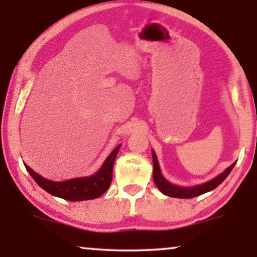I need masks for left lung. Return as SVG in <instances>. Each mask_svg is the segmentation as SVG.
Returning <instances> with one entry per match:
<instances>
[{"mask_svg":"<svg viewBox=\"0 0 257 257\" xmlns=\"http://www.w3.org/2000/svg\"><path fill=\"white\" fill-rule=\"evenodd\" d=\"M152 158H153V180L156 182L157 187L159 188L161 193H164L165 195L172 196V198H179V199H191L195 198V196H199L201 194H205V193L213 191L214 188H216L221 182H222L224 179L228 177V174L230 173V171L233 170L235 166V163L231 164L229 167L226 168L222 173L217 175L216 178H214L213 180L208 182H205L202 185L194 186V187H180V186L173 185L171 182H168L166 179L164 178V175L161 174L159 163H158L156 152L152 151Z\"/></svg>","mask_w":257,"mask_h":257,"instance_id":"left-lung-1","label":"left lung"}]
</instances>
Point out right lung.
Returning <instances> with one entry per match:
<instances>
[{"mask_svg":"<svg viewBox=\"0 0 257 257\" xmlns=\"http://www.w3.org/2000/svg\"><path fill=\"white\" fill-rule=\"evenodd\" d=\"M119 149H120V145L112 151L110 156L101 165L100 170L96 174L91 175V177L75 178L57 182L41 177L40 174H37L26 164H24V166H26L27 171L29 172L34 180L37 182V185L41 186L49 194L58 196V198L64 200H69V201H83V200L96 199L98 196L103 195L107 191V188L110 187L113 164Z\"/></svg>","mask_w":257,"mask_h":257,"instance_id":"add662e5","label":"right lung"}]
</instances>
